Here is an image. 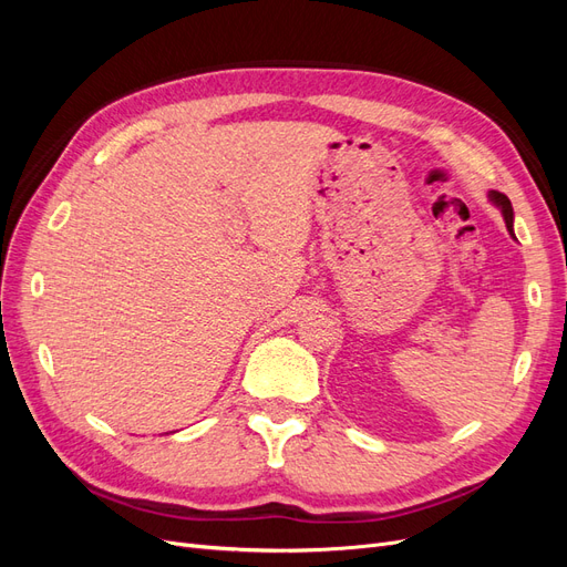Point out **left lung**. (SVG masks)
I'll return each instance as SVG.
<instances>
[{
  "label": "left lung",
  "instance_id": "left-lung-1",
  "mask_svg": "<svg viewBox=\"0 0 567 567\" xmlns=\"http://www.w3.org/2000/svg\"><path fill=\"white\" fill-rule=\"evenodd\" d=\"M492 200L499 205L502 208V213H504V219H506V227H508V231H513V208H511V200L504 196V194H499V192H492Z\"/></svg>",
  "mask_w": 567,
  "mask_h": 567
}]
</instances>
